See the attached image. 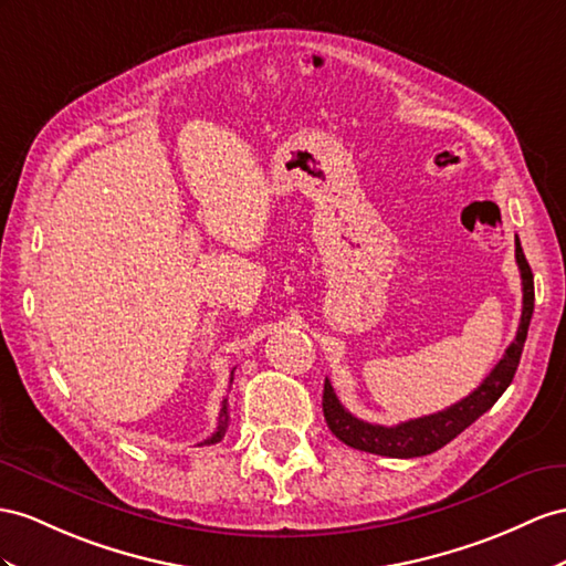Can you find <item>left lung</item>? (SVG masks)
<instances>
[{"label":"left lung","mask_w":566,"mask_h":566,"mask_svg":"<svg viewBox=\"0 0 566 566\" xmlns=\"http://www.w3.org/2000/svg\"><path fill=\"white\" fill-rule=\"evenodd\" d=\"M516 265L521 272V286H524V308H521L516 339L506 346L500 364L490 370V375L481 382V387L473 389L467 399L452 403V407L444 411L430 413L423 418H413V421L387 428V426L360 421V418L346 411L342 407V401L337 399L335 389H332L329 380H325L323 413L332 434H335V438L342 440L344 444L360 449V452L392 457V459H413V457H426V454L438 452L440 447L452 442L459 432H463L473 421H478V418H481L492 403L502 397L504 389L512 385L514 373L521 360V352H524L531 315H533V301H535L533 272L524 255V249H521L518 237H516Z\"/></svg>","instance_id":"obj_1"}]
</instances>
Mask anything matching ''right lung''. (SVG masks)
I'll use <instances>...</instances> for the list:
<instances>
[{"label":"right lung","instance_id":"1","mask_svg":"<svg viewBox=\"0 0 566 566\" xmlns=\"http://www.w3.org/2000/svg\"><path fill=\"white\" fill-rule=\"evenodd\" d=\"M231 380H234V370H231L229 382H231ZM227 428H229V403H227V399H224V401H222V409H220V421H217V430L210 434L208 440H202L200 444H217V442H220V440L224 438Z\"/></svg>","mask_w":566,"mask_h":566}]
</instances>
